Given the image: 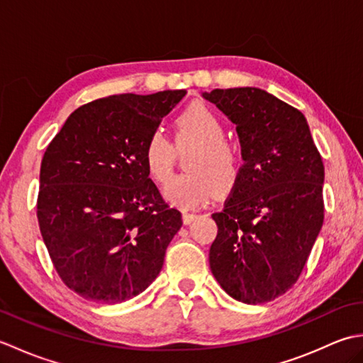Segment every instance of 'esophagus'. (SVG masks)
Returning <instances> with one entry per match:
<instances>
[{"mask_svg":"<svg viewBox=\"0 0 363 363\" xmlns=\"http://www.w3.org/2000/svg\"><path fill=\"white\" fill-rule=\"evenodd\" d=\"M196 217H198V215L195 212H187V211L182 212V220H184V223H186V225H190V223L194 221Z\"/></svg>","mask_w":363,"mask_h":363,"instance_id":"esophagus-1","label":"esophagus"}]
</instances>
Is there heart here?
I'll return each instance as SVG.
<instances>
[{
	"instance_id": "b5f03b06",
	"label": "heart",
	"mask_w": 363,
	"mask_h": 363,
	"mask_svg": "<svg viewBox=\"0 0 363 363\" xmlns=\"http://www.w3.org/2000/svg\"><path fill=\"white\" fill-rule=\"evenodd\" d=\"M176 129L181 138L198 146L187 159L190 172L174 177L165 186L167 201L179 207H195L207 201L217 189L233 187L240 173V156L225 140L226 129L218 115L203 104H194L176 118ZM143 159L154 181L167 182L172 177L174 148L160 129L150 134Z\"/></svg>"
}]
</instances>
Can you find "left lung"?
I'll return each instance as SVG.
<instances>
[{
    "instance_id": "8db88e82",
    "label": "left lung",
    "mask_w": 363,
    "mask_h": 363,
    "mask_svg": "<svg viewBox=\"0 0 363 363\" xmlns=\"http://www.w3.org/2000/svg\"><path fill=\"white\" fill-rule=\"evenodd\" d=\"M201 96L237 126L245 162L212 213V274L234 299L268 303L298 281L320 234L325 165L304 115L274 95L238 87Z\"/></svg>"
}]
</instances>
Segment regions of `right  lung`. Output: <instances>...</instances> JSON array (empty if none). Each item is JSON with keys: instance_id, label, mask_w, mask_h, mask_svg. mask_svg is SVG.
Masks as SVG:
<instances>
[{"instance_id": "obj_1", "label": "right lung", "mask_w": 363, "mask_h": 363, "mask_svg": "<svg viewBox=\"0 0 363 363\" xmlns=\"http://www.w3.org/2000/svg\"><path fill=\"white\" fill-rule=\"evenodd\" d=\"M186 90L123 94L78 107L46 148L37 218L60 279L117 304L159 276L182 226L150 179L143 148Z\"/></svg>"}]
</instances>
